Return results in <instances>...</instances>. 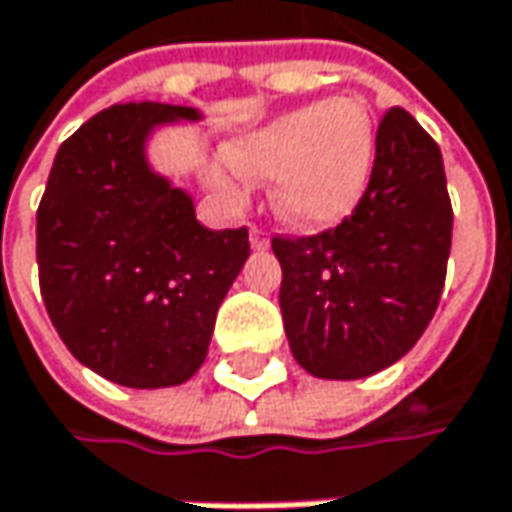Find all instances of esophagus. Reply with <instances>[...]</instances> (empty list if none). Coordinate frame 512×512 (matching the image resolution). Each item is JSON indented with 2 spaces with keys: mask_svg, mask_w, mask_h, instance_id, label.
<instances>
[{
  "mask_svg": "<svg viewBox=\"0 0 512 512\" xmlns=\"http://www.w3.org/2000/svg\"><path fill=\"white\" fill-rule=\"evenodd\" d=\"M249 240H252V249H257V252L269 249V237H266V231H263L260 226H252V231H249Z\"/></svg>",
  "mask_w": 512,
  "mask_h": 512,
  "instance_id": "34e87169",
  "label": "esophagus"
}]
</instances>
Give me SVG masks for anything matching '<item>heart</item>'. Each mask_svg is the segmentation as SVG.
Here are the masks:
<instances>
[{"label": "heart", "instance_id": "1", "mask_svg": "<svg viewBox=\"0 0 512 512\" xmlns=\"http://www.w3.org/2000/svg\"><path fill=\"white\" fill-rule=\"evenodd\" d=\"M211 170L220 194L240 199L243 176L275 182V214L295 228H330L356 211L371 185L376 124L365 101L330 98L289 109L228 147Z\"/></svg>", "mask_w": 512, "mask_h": 512}]
</instances>
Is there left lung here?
Here are the masks:
<instances>
[{
  "label": "left lung",
  "instance_id": "left-lung-1",
  "mask_svg": "<svg viewBox=\"0 0 512 512\" xmlns=\"http://www.w3.org/2000/svg\"><path fill=\"white\" fill-rule=\"evenodd\" d=\"M449 249L440 147L403 106H391L356 211L313 237H272L298 365L321 379H362L403 359L435 316Z\"/></svg>",
  "mask_w": 512,
  "mask_h": 512
}]
</instances>
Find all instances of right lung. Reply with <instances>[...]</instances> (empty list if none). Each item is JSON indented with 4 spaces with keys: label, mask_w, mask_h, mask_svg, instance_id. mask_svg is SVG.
Listing matches in <instances>:
<instances>
[{
    "label": "right lung",
    "mask_w": 512,
    "mask_h": 512,
    "mask_svg": "<svg viewBox=\"0 0 512 512\" xmlns=\"http://www.w3.org/2000/svg\"><path fill=\"white\" fill-rule=\"evenodd\" d=\"M191 106L115 104L54 156L37 208L48 318L80 365L127 388L182 385L199 371L217 310L249 257V231H211L194 199L147 165L159 124Z\"/></svg>",
    "instance_id": "obj_1"
}]
</instances>
